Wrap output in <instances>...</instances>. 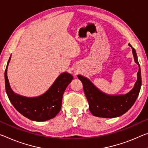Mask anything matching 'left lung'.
Returning <instances> with one entry per match:
<instances>
[{
	"instance_id": "left-lung-1",
	"label": "left lung",
	"mask_w": 148,
	"mask_h": 148,
	"mask_svg": "<svg viewBox=\"0 0 148 148\" xmlns=\"http://www.w3.org/2000/svg\"><path fill=\"white\" fill-rule=\"evenodd\" d=\"M132 49L134 61L138 65L137 80L134 88L125 94L109 95L99 90L90 79L82 75H78L83 84L84 91L89 103V109L93 115L103 118H115L127 112L136 100L142 86L141 70L138 60L136 50L129 43Z\"/></svg>"
}]
</instances>
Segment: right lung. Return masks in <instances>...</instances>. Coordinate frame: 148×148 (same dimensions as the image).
Listing matches in <instances>:
<instances>
[{"label": "right lung", "mask_w": 148, "mask_h": 148, "mask_svg": "<svg viewBox=\"0 0 148 148\" xmlns=\"http://www.w3.org/2000/svg\"><path fill=\"white\" fill-rule=\"evenodd\" d=\"M11 56L7 63L4 73L5 88L9 100L17 111L26 118L34 121H46L53 119L60 112L63 93L73 76L65 72L58 76L49 90L37 97H27L16 93L12 90L7 76V69Z\"/></svg>", "instance_id": "1"}]
</instances>
